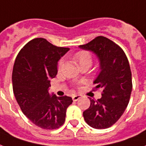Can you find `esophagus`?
<instances>
[{"mask_svg": "<svg viewBox=\"0 0 146 146\" xmlns=\"http://www.w3.org/2000/svg\"><path fill=\"white\" fill-rule=\"evenodd\" d=\"M81 97V96L80 95H74L72 96V98H73V101H77Z\"/></svg>", "mask_w": 146, "mask_h": 146, "instance_id": "obj_1", "label": "esophagus"}]
</instances>
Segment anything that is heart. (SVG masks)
Masks as SVG:
<instances>
[{"label": "heart", "mask_w": 146, "mask_h": 146, "mask_svg": "<svg viewBox=\"0 0 146 146\" xmlns=\"http://www.w3.org/2000/svg\"><path fill=\"white\" fill-rule=\"evenodd\" d=\"M73 58H74L76 62L78 63V65L80 66V67L85 65L91 66V64H92V56H91L90 53L87 52V51H79L74 55ZM63 60H60L59 61V69L61 68V66L63 65Z\"/></svg>", "instance_id": "1"}]
</instances>
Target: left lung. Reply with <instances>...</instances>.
Masks as SVG:
<instances>
[{
  "instance_id": "left-lung-1",
  "label": "left lung",
  "mask_w": 146,
  "mask_h": 146,
  "mask_svg": "<svg viewBox=\"0 0 146 146\" xmlns=\"http://www.w3.org/2000/svg\"><path fill=\"white\" fill-rule=\"evenodd\" d=\"M79 47L93 53L100 61V73L93 81L96 89L102 88V97L90 100L83 112L86 122L103 129L117 122L126 109L132 93V73L122 49L110 39L100 36Z\"/></svg>"
}]
</instances>
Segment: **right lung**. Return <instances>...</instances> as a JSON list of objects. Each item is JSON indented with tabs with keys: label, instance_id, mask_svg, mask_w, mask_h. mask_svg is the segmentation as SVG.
Listing matches in <instances>:
<instances>
[{
	"label": "right lung",
	"instance_id": "obj_1",
	"mask_svg": "<svg viewBox=\"0 0 146 146\" xmlns=\"http://www.w3.org/2000/svg\"><path fill=\"white\" fill-rule=\"evenodd\" d=\"M70 50L44 38H36L21 49L14 62L12 83L17 102L33 124L44 129H58L73 103L67 96L49 93L50 79L57 74L59 60Z\"/></svg>",
	"mask_w": 146,
	"mask_h": 146
}]
</instances>
